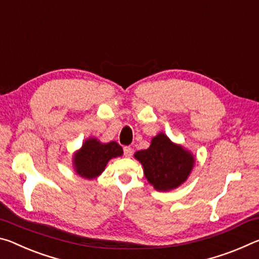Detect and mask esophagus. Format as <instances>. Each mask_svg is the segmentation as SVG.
Here are the masks:
<instances>
[{"mask_svg": "<svg viewBox=\"0 0 259 259\" xmlns=\"http://www.w3.org/2000/svg\"><path fill=\"white\" fill-rule=\"evenodd\" d=\"M132 154H133L132 148H131L130 146H125L124 147V155L126 156V157H131V156H132Z\"/></svg>", "mask_w": 259, "mask_h": 259, "instance_id": "obj_1", "label": "esophagus"}]
</instances>
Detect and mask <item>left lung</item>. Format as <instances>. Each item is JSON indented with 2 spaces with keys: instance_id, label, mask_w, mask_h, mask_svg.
<instances>
[{
  "instance_id": "1",
  "label": "left lung",
  "mask_w": 259,
  "mask_h": 259,
  "mask_svg": "<svg viewBox=\"0 0 259 259\" xmlns=\"http://www.w3.org/2000/svg\"><path fill=\"white\" fill-rule=\"evenodd\" d=\"M141 162L148 181L157 190H171L185 182L195 163L193 155L173 145L160 133L152 139L150 147L134 155Z\"/></svg>"
}]
</instances>
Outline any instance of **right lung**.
<instances>
[{
	"mask_svg": "<svg viewBox=\"0 0 259 259\" xmlns=\"http://www.w3.org/2000/svg\"><path fill=\"white\" fill-rule=\"evenodd\" d=\"M122 155V148L117 142L101 143L96 139H88L74 155V167L79 176L93 179L103 172L108 162Z\"/></svg>",
	"mask_w": 259,
	"mask_h": 259,
	"instance_id": "add662e5",
	"label": "right lung"
}]
</instances>
